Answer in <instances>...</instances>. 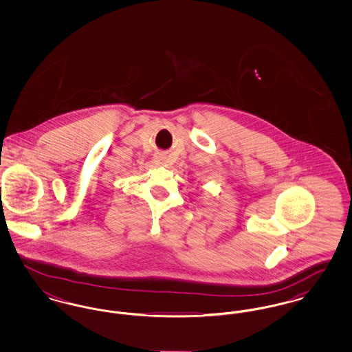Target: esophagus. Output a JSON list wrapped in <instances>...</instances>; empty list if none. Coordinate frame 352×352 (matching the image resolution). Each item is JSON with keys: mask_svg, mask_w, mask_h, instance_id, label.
Returning a JSON list of instances; mask_svg holds the SVG:
<instances>
[{"mask_svg": "<svg viewBox=\"0 0 352 352\" xmlns=\"http://www.w3.org/2000/svg\"><path fill=\"white\" fill-rule=\"evenodd\" d=\"M157 161H158V162H164V161H165V157H164V155H157Z\"/></svg>", "mask_w": 352, "mask_h": 352, "instance_id": "esophagus-1", "label": "esophagus"}]
</instances>
